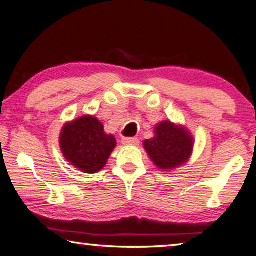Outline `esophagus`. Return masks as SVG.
<instances>
[{"mask_svg":"<svg viewBox=\"0 0 256 256\" xmlns=\"http://www.w3.org/2000/svg\"><path fill=\"white\" fill-rule=\"evenodd\" d=\"M122 144L125 146H136V144H138V138H123Z\"/></svg>","mask_w":256,"mask_h":256,"instance_id":"obj_1","label":"esophagus"}]
</instances>
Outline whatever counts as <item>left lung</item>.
Returning <instances> with one entry per match:
<instances>
[{
	"instance_id": "8db88e82",
	"label": "left lung",
	"mask_w": 256,
	"mask_h": 256,
	"mask_svg": "<svg viewBox=\"0 0 256 256\" xmlns=\"http://www.w3.org/2000/svg\"><path fill=\"white\" fill-rule=\"evenodd\" d=\"M154 132V136L146 140L144 146L159 170H174L188 162L194 146L193 136L188 130L164 120L157 124Z\"/></svg>"
}]
</instances>
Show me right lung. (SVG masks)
<instances>
[{
    "instance_id": "1",
    "label": "right lung",
    "mask_w": 256,
    "mask_h": 256,
    "mask_svg": "<svg viewBox=\"0 0 256 256\" xmlns=\"http://www.w3.org/2000/svg\"><path fill=\"white\" fill-rule=\"evenodd\" d=\"M60 146L68 162L86 174H94L105 167L116 146V138L105 133L96 118L84 115L64 125Z\"/></svg>"
}]
</instances>
